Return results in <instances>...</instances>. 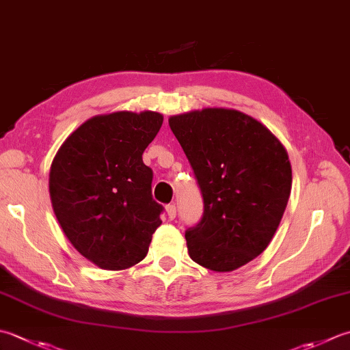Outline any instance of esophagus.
I'll return each instance as SVG.
<instances>
[{"mask_svg":"<svg viewBox=\"0 0 350 350\" xmlns=\"http://www.w3.org/2000/svg\"><path fill=\"white\" fill-rule=\"evenodd\" d=\"M165 211H167V215H168L170 220H174V218H176V206H174V204H168Z\"/></svg>","mask_w":350,"mask_h":350,"instance_id":"obj_1","label":"esophagus"}]
</instances>
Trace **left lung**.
<instances>
[{"mask_svg":"<svg viewBox=\"0 0 350 350\" xmlns=\"http://www.w3.org/2000/svg\"><path fill=\"white\" fill-rule=\"evenodd\" d=\"M203 196V217L185 232L191 259L224 273L267 249L291 193L285 147L262 122L235 109L170 116Z\"/></svg>","mask_w":350,"mask_h":350,"instance_id":"1","label":"left lung"}]
</instances>
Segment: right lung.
Returning a JSON list of instances; mask_svg holds the SVG:
<instances>
[{"mask_svg":"<svg viewBox=\"0 0 350 350\" xmlns=\"http://www.w3.org/2000/svg\"><path fill=\"white\" fill-rule=\"evenodd\" d=\"M162 121L152 111L92 116L53 159L50 197L60 228L103 270L142 261L162 223L163 208L152 197L153 171L142 162Z\"/></svg>","mask_w":350,"mask_h":350,"instance_id":"1","label":"right lung"}]
</instances>
